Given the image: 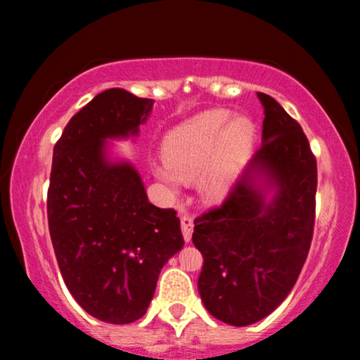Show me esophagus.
I'll use <instances>...</instances> for the list:
<instances>
[{
    "instance_id": "obj_1",
    "label": "esophagus",
    "mask_w": 360,
    "mask_h": 360,
    "mask_svg": "<svg viewBox=\"0 0 360 360\" xmlns=\"http://www.w3.org/2000/svg\"><path fill=\"white\" fill-rule=\"evenodd\" d=\"M181 230H183V237L186 242L191 240V235H193V218L189 217L188 213L181 214Z\"/></svg>"
}]
</instances>
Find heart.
I'll use <instances>...</instances> for the list:
<instances>
[{
  "mask_svg": "<svg viewBox=\"0 0 360 360\" xmlns=\"http://www.w3.org/2000/svg\"><path fill=\"white\" fill-rule=\"evenodd\" d=\"M255 125L229 110H210L181 123L166 135L162 166L155 176L176 191L181 181L196 179L205 201H220L230 193L249 157Z\"/></svg>",
  "mask_w": 360,
  "mask_h": 360,
  "instance_id": "obj_1",
  "label": "heart"
}]
</instances>
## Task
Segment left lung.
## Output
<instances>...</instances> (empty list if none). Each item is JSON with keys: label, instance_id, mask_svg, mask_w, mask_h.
I'll list each match as a JSON object with an SVG mask.
<instances>
[{"label": "left lung", "instance_id": "1", "mask_svg": "<svg viewBox=\"0 0 360 360\" xmlns=\"http://www.w3.org/2000/svg\"><path fill=\"white\" fill-rule=\"evenodd\" d=\"M257 96L266 115L262 146L225 201L194 220L193 232L203 255L201 300L214 318L233 326L255 323L283 303L315 229V154L300 123L274 98ZM262 180L276 188L271 202Z\"/></svg>", "mask_w": 360, "mask_h": 360}]
</instances>
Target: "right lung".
I'll list each match as a JSON object with an SVG mask.
<instances>
[{"label": "right lung", "mask_w": 360, "mask_h": 360, "mask_svg": "<svg viewBox=\"0 0 360 360\" xmlns=\"http://www.w3.org/2000/svg\"><path fill=\"white\" fill-rule=\"evenodd\" d=\"M152 100L106 89L69 120L53 147L47 218L65 286L91 316L146 315L160 269L184 245L176 210L148 203L139 172L111 164L105 140L137 135Z\"/></svg>", "instance_id": "right-lung-1"}]
</instances>
